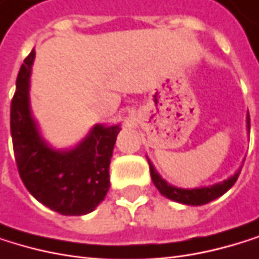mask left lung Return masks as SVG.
I'll return each mask as SVG.
<instances>
[{"label": "left lung", "mask_w": 259, "mask_h": 259, "mask_svg": "<svg viewBox=\"0 0 259 259\" xmlns=\"http://www.w3.org/2000/svg\"><path fill=\"white\" fill-rule=\"evenodd\" d=\"M247 131H250L249 115H247ZM149 167H150L152 181H153L155 187L159 190V193L172 201H177V202H181V204H187V206H202V204H207V202L217 199L218 196L224 195L236 183L238 175H239V170H238L233 177L227 178L226 181L209 186V187L206 186V187H198V189H180V187L170 186L167 181H164L159 177V174L155 170L153 164L150 161H149Z\"/></svg>", "instance_id": "1"}]
</instances>
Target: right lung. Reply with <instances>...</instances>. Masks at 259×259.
Instances as JSON below:
<instances>
[{
  "label": "right lung",
  "instance_id": "add662e5",
  "mask_svg": "<svg viewBox=\"0 0 259 259\" xmlns=\"http://www.w3.org/2000/svg\"><path fill=\"white\" fill-rule=\"evenodd\" d=\"M35 50L29 53L16 78L10 106V132L18 172L26 189L46 207L61 215H85L109 192V165L119 125L97 124L70 150H55L41 138L29 103L30 69Z\"/></svg>",
  "mask_w": 259,
  "mask_h": 259
}]
</instances>
